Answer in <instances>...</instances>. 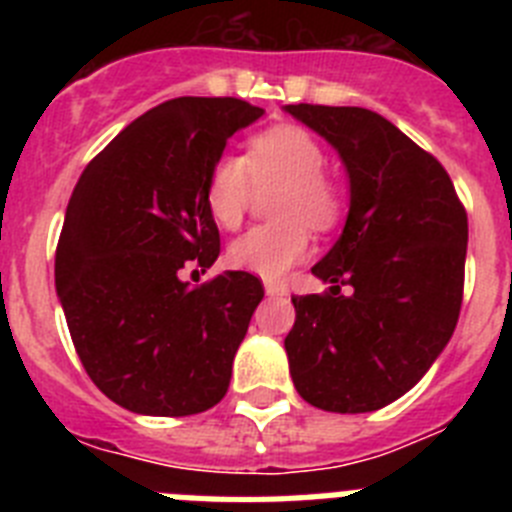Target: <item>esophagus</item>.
Masks as SVG:
<instances>
[{"instance_id": "34e87169", "label": "esophagus", "mask_w": 512, "mask_h": 512, "mask_svg": "<svg viewBox=\"0 0 512 512\" xmlns=\"http://www.w3.org/2000/svg\"><path fill=\"white\" fill-rule=\"evenodd\" d=\"M264 289H266V295H269V297H284V295H287V287H284V284H279V282H266Z\"/></svg>"}]
</instances>
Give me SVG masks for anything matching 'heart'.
Returning a JSON list of instances; mask_svg holds the SVG:
<instances>
[{"label": "heart", "instance_id": "b5f03b06", "mask_svg": "<svg viewBox=\"0 0 512 512\" xmlns=\"http://www.w3.org/2000/svg\"><path fill=\"white\" fill-rule=\"evenodd\" d=\"M325 148L300 125H274L253 135L246 156H220L205 179V207L220 228L243 223L256 189L282 187L271 212L277 223L248 230L230 243L228 261L235 269L264 279L284 277L310 251L312 230H328L341 217V194L325 174Z\"/></svg>", "mask_w": 512, "mask_h": 512}]
</instances>
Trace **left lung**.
<instances>
[{"label": "left lung", "instance_id": "left-lung-1", "mask_svg": "<svg viewBox=\"0 0 512 512\" xmlns=\"http://www.w3.org/2000/svg\"><path fill=\"white\" fill-rule=\"evenodd\" d=\"M284 110L336 148L351 184L341 238L312 266L333 287L292 297L289 374L315 408L372 413L415 387L454 333L467 210L436 158L377 112L325 104ZM341 283L351 296L340 295Z\"/></svg>", "mask_w": 512, "mask_h": 512}]
</instances>
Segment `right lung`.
Instances as JSON below:
<instances>
[{
    "instance_id": "add662e5",
    "label": "right lung",
    "mask_w": 512,
    "mask_h": 512,
    "mask_svg": "<svg viewBox=\"0 0 512 512\" xmlns=\"http://www.w3.org/2000/svg\"><path fill=\"white\" fill-rule=\"evenodd\" d=\"M264 115L235 97H179L130 122L89 161L66 207L56 289L81 364L138 415L205 413L223 400L264 287L215 264L220 233L205 179L235 130Z\"/></svg>"
}]
</instances>
